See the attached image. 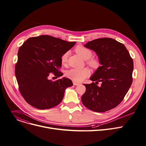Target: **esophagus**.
<instances>
[{"instance_id":"1","label":"esophagus","mask_w":146,"mask_h":146,"mask_svg":"<svg viewBox=\"0 0 146 146\" xmlns=\"http://www.w3.org/2000/svg\"><path fill=\"white\" fill-rule=\"evenodd\" d=\"M73 85H74V86H79V85H80L79 83H77V82H73Z\"/></svg>"}]
</instances>
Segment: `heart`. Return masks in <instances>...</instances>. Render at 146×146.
I'll list each match as a JSON object with an SVG mask.
<instances>
[{"mask_svg": "<svg viewBox=\"0 0 146 146\" xmlns=\"http://www.w3.org/2000/svg\"><path fill=\"white\" fill-rule=\"evenodd\" d=\"M74 52L82 57L83 59L86 60V64L89 65L92 69L98 70L101 66V62L98 58L92 57L93 52L89 48L83 46H77L74 48ZM69 53H64L61 56V63L63 66H66ZM90 70L87 67H84L81 69H72L66 73V76L68 78L74 82H81L90 75Z\"/></svg>", "mask_w": 146, "mask_h": 146, "instance_id": "1", "label": "heart"}]
</instances>
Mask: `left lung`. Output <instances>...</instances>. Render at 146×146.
I'll return each mask as SVG.
<instances>
[{"mask_svg": "<svg viewBox=\"0 0 146 146\" xmlns=\"http://www.w3.org/2000/svg\"><path fill=\"white\" fill-rule=\"evenodd\" d=\"M93 50L102 66L90 77L95 82L84 84L82 97L84 106L96 112H105L117 106L127 94L133 82V61L125 46L113 38H97L84 45ZM102 84L100 86L97 84Z\"/></svg>", "mask_w": 146, "mask_h": 146, "instance_id": "1", "label": "left lung"}]
</instances>
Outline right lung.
Returning <instances> with one entry per match:
<instances>
[{
    "mask_svg": "<svg viewBox=\"0 0 146 146\" xmlns=\"http://www.w3.org/2000/svg\"><path fill=\"white\" fill-rule=\"evenodd\" d=\"M76 43L42 35L29 38L19 47L15 75L19 91L27 103L44 110L62 102L65 89L73 85L72 80L64 77L52 81L48 77L50 73L57 78L63 74L61 56Z\"/></svg>",
    "mask_w": 146,
    "mask_h": 146,
    "instance_id": "obj_1",
    "label": "right lung"
}]
</instances>
